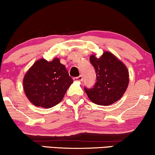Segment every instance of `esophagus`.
<instances>
[{
  "mask_svg": "<svg viewBox=\"0 0 155 155\" xmlns=\"http://www.w3.org/2000/svg\"><path fill=\"white\" fill-rule=\"evenodd\" d=\"M73 80H75V81H78V82H81L82 80V75H80L78 76V77H76V78H74Z\"/></svg>",
  "mask_w": 155,
  "mask_h": 155,
  "instance_id": "obj_1",
  "label": "esophagus"
}]
</instances>
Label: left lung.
<instances>
[{"label":"left lung","mask_w":155,"mask_h":155,"mask_svg":"<svg viewBox=\"0 0 155 155\" xmlns=\"http://www.w3.org/2000/svg\"><path fill=\"white\" fill-rule=\"evenodd\" d=\"M90 61L96 71L97 82L93 88L84 87L89 99L101 106L111 105L119 100L128 86L127 67L109 51H104L99 58L92 55Z\"/></svg>","instance_id":"obj_1"}]
</instances>
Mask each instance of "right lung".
I'll list each match as a JSON object with an SVG mask.
<instances>
[{
    "label": "right lung",
    "instance_id": "1",
    "mask_svg": "<svg viewBox=\"0 0 155 155\" xmlns=\"http://www.w3.org/2000/svg\"><path fill=\"white\" fill-rule=\"evenodd\" d=\"M60 59L36 61L24 76L23 88L29 101L36 107L48 109L60 103L73 83Z\"/></svg>",
    "mask_w": 155,
    "mask_h": 155
}]
</instances>
